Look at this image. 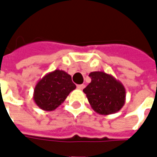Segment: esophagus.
I'll list each match as a JSON object with an SVG mask.
<instances>
[{
	"label": "esophagus",
	"instance_id": "esophagus-1",
	"mask_svg": "<svg viewBox=\"0 0 157 157\" xmlns=\"http://www.w3.org/2000/svg\"><path fill=\"white\" fill-rule=\"evenodd\" d=\"M84 87H85L84 84H78V85H77V88L78 90H83Z\"/></svg>",
	"mask_w": 157,
	"mask_h": 157
}]
</instances>
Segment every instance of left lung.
<instances>
[{"instance_id":"8db88e82","label":"left lung","mask_w":157,"mask_h":157,"mask_svg":"<svg viewBox=\"0 0 157 157\" xmlns=\"http://www.w3.org/2000/svg\"><path fill=\"white\" fill-rule=\"evenodd\" d=\"M91 82L83 90L92 109L99 115L115 114L124 106L125 89L121 82L105 72H91Z\"/></svg>"}]
</instances>
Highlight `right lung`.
Instances as JSON below:
<instances>
[{
  "label": "right lung",
  "mask_w": 157,
  "mask_h": 157,
  "mask_svg": "<svg viewBox=\"0 0 157 157\" xmlns=\"http://www.w3.org/2000/svg\"><path fill=\"white\" fill-rule=\"evenodd\" d=\"M76 89L72 77L59 69L50 72L37 82L33 100L42 110L52 111L63 103L71 91Z\"/></svg>",
  "instance_id": "right-lung-1"
}]
</instances>
